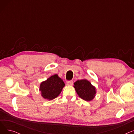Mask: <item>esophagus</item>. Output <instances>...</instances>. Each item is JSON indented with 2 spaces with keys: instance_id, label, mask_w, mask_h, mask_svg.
Returning <instances> with one entry per match:
<instances>
[{
  "instance_id": "1",
  "label": "esophagus",
  "mask_w": 134,
  "mask_h": 134,
  "mask_svg": "<svg viewBox=\"0 0 134 134\" xmlns=\"http://www.w3.org/2000/svg\"><path fill=\"white\" fill-rule=\"evenodd\" d=\"M73 82L72 81H67V85L68 86H72Z\"/></svg>"
}]
</instances>
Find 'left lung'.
Returning <instances> with one entry per match:
<instances>
[{"instance_id":"1","label":"left lung","mask_w":134,"mask_h":134,"mask_svg":"<svg viewBox=\"0 0 134 134\" xmlns=\"http://www.w3.org/2000/svg\"><path fill=\"white\" fill-rule=\"evenodd\" d=\"M73 87L79 97L84 100L91 101L96 97V88L86 79L76 81L74 83Z\"/></svg>"}]
</instances>
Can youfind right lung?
<instances>
[{
  "mask_svg": "<svg viewBox=\"0 0 134 134\" xmlns=\"http://www.w3.org/2000/svg\"><path fill=\"white\" fill-rule=\"evenodd\" d=\"M65 86V84L62 79L55 74L42 81L40 85L39 90L44 99L52 100L59 96Z\"/></svg>",
  "mask_w": 134,
  "mask_h": 134,
  "instance_id": "1",
  "label": "right lung"
}]
</instances>
